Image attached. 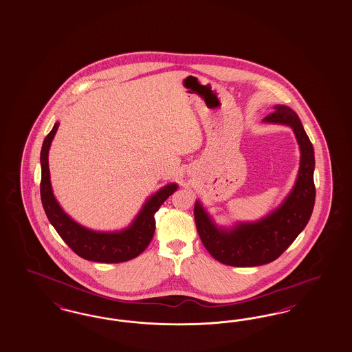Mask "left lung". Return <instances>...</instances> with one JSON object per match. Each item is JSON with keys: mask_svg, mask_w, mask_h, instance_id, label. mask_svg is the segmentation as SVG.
<instances>
[{"mask_svg": "<svg viewBox=\"0 0 352 352\" xmlns=\"http://www.w3.org/2000/svg\"><path fill=\"white\" fill-rule=\"evenodd\" d=\"M263 122L285 124L295 133L300 161L290 192L267 216L256 221H236L232 226L216 223L200 200L195 201V222L208 252L231 267H258L278 258L304 230L315 206V151L298 114L286 105Z\"/></svg>", "mask_w": 352, "mask_h": 352, "instance_id": "left-lung-1", "label": "left lung"}]
</instances>
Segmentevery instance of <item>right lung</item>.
<instances>
[{
	"instance_id": "1",
	"label": "right lung",
	"mask_w": 352,
	"mask_h": 352,
	"mask_svg": "<svg viewBox=\"0 0 352 352\" xmlns=\"http://www.w3.org/2000/svg\"><path fill=\"white\" fill-rule=\"evenodd\" d=\"M60 123L56 122L44 139L40 153L41 164V203L49 222L76 255L96 263H123L140 255L153 238L155 213L164 201L178 190L177 183H168L151 195L131 223L121 230L100 231L88 229L70 217L56 199L49 171V149Z\"/></svg>"
}]
</instances>
